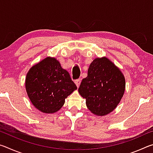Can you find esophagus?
<instances>
[{
	"label": "esophagus",
	"mask_w": 153,
	"mask_h": 153,
	"mask_svg": "<svg viewBox=\"0 0 153 153\" xmlns=\"http://www.w3.org/2000/svg\"><path fill=\"white\" fill-rule=\"evenodd\" d=\"M80 83H81V79H77L75 80V84H76L77 87H79L80 85Z\"/></svg>",
	"instance_id": "esophagus-1"
}]
</instances>
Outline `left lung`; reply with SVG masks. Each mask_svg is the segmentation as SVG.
I'll return each instance as SVG.
<instances>
[{
	"mask_svg": "<svg viewBox=\"0 0 153 153\" xmlns=\"http://www.w3.org/2000/svg\"><path fill=\"white\" fill-rule=\"evenodd\" d=\"M126 79L122 72L107 57L96 58L78 88L91 112L98 116L110 113L123 97Z\"/></svg>",
	"mask_w": 153,
	"mask_h": 153,
	"instance_id": "8db88e82",
	"label": "left lung"
}]
</instances>
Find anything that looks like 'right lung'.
Returning <instances> with one entry per match:
<instances>
[{
    "instance_id": "obj_1",
    "label": "right lung",
    "mask_w": 153,
    "mask_h": 153,
    "mask_svg": "<svg viewBox=\"0 0 153 153\" xmlns=\"http://www.w3.org/2000/svg\"><path fill=\"white\" fill-rule=\"evenodd\" d=\"M25 89L37 109L44 113H54L61 109L65 99L77 86L59 61L48 56L30 69L25 78Z\"/></svg>"
}]
</instances>
